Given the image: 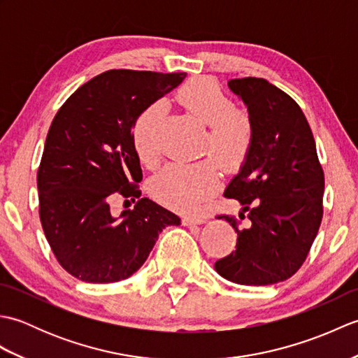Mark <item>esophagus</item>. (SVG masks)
<instances>
[{
	"instance_id": "34e87169",
	"label": "esophagus",
	"mask_w": 358,
	"mask_h": 358,
	"mask_svg": "<svg viewBox=\"0 0 358 358\" xmlns=\"http://www.w3.org/2000/svg\"><path fill=\"white\" fill-rule=\"evenodd\" d=\"M203 223H206V218L204 217H192V215H189V217H185L183 218V224L185 226H194V224H203Z\"/></svg>"
}]
</instances>
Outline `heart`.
Listing matches in <instances>:
<instances>
[{
  "label": "heart",
  "mask_w": 358,
  "mask_h": 358,
  "mask_svg": "<svg viewBox=\"0 0 358 358\" xmlns=\"http://www.w3.org/2000/svg\"><path fill=\"white\" fill-rule=\"evenodd\" d=\"M177 100L201 124L208 126L204 158L196 163H172L159 172L152 183V194L173 209L194 212L218 185V164L237 169L245 162L254 140L252 120L245 110L234 108L217 83L210 78H192L178 89ZM166 112V103L148 104L132 124V141L136 154L146 164L158 157V129Z\"/></svg>",
  "instance_id": "b5f03b06"
}]
</instances>
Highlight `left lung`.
Here are the masks:
<instances>
[{"mask_svg":"<svg viewBox=\"0 0 358 358\" xmlns=\"http://www.w3.org/2000/svg\"><path fill=\"white\" fill-rule=\"evenodd\" d=\"M246 104L254 140L224 195L241 204L240 220L223 215L237 232V249L215 263L223 278L266 286L300 269L323 217L324 175L305 113L263 78L227 83Z\"/></svg>","mask_w":358,"mask_h":358,"instance_id":"1","label":"left lung"}]
</instances>
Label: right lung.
Wrapping results in <instances>:
<instances>
[{"instance_id": "right-lung-1", "label": "right lung", "mask_w": 358, "mask_h": 358, "mask_svg": "<svg viewBox=\"0 0 358 358\" xmlns=\"http://www.w3.org/2000/svg\"><path fill=\"white\" fill-rule=\"evenodd\" d=\"M186 73L108 71L78 87L57 112L36 175L43 231L58 263L81 281L115 283L148 260L166 226L180 218L149 199L113 217V194L140 198L136 115Z\"/></svg>"}]
</instances>
